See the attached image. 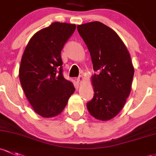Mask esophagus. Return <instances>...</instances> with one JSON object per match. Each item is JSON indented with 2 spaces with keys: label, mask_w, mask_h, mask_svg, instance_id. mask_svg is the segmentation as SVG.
<instances>
[{
  "label": "esophagus",
  "mask_w": 156,
  "mask_h": 156,
  "mask_svg": "<svg viewBox=\"0 0 156 156\" xmlns=\"http://www.w3.org/2000/svg\"><path fill=\"white\" fill-rule=\"evenodd\" d=\"M76 81L78 83H81L83 81V77L82 76V75H80L78 78H76Z\"/></svg>",
  "instance_id": "obj_1"
}]
</instances>
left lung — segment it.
I'll use <instances>...</instances> for the list:
<instances>
[{
    "mask_svg": "<svg viewBox=\"0 0 156 156\" xmlns=\"http://www.w3.org/2000/svg\"><path fill=\"white\" fill-rule=\"evenodd\" d=\"M77 29L98 72L92 76L94 96L87 108L96 119L110 120L124 107L132 90L134 70L130 54L117 33L103 23H86Z\"/></svg>",
    "mask_w": 156,
    "mask_h": 156,
    "instance_id": "1",
    "label": "left lung"
}]
</instances>
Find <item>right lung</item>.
<instances>
[{
  "label": "right lung",
  "mask_w": 156,
  "mask_h": 156,
  "mask_svg": "<svg viewBox=\"0 0 156 156\" xmlns=\"http://www.w3.org/2000/svg\"><path fill=\"white\" fill-rule=\"evenodd\" d=\"M75 24L54 22L36 33L27 43L19 66V79L37 114L50 118L60 114L75 90L65 79L61 51Z\"/></svg>",
  "instance_id": "right-lung-1"
}]
</instances>
